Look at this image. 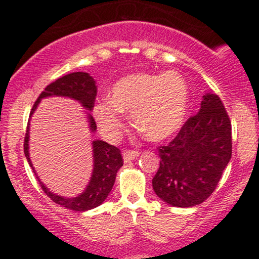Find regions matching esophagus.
<instances>
[{
    "instance_id": "1",
    "label": "esophagus",
    "mask_w": 259,
    "mask_h": 259,
    "mask_svg": "<svg viewBox=\"0 0 259 259\" xmlns=\"http://www.w3.org/2000/svg\"><path fill=\"white\" fill-rule=\"evenodd\" d=\"M139 152L138 151H125V152L123 153V159H124V162L125 163H129V162H132L133 159H135V158H138L139 157Z\"/></svg>"
}]
</instances>
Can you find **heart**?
<instances>
[{"label":"heart","instance_id":"1","mask_svg":"<svg viewBox=\"0 0 259 259\" xmlns=\"http://www.w3.org/2000/svg\"><path fill=\"white\" fill-rule=\"evenodd\" d=\"M107 99L94 107L95 120L107 139L120 135L123 113H132L134 126L150 141L160 142L175 135L185 123L190 90L177 72L135 73L117 80Z\"/></svg>","mask_w":259,"mask_h":259}]
</instances>
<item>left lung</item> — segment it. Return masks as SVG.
Returning <instances> with one entry per match:
<instances>
[{
  "label": "left lung",
  "mask_w": 259,
  "mask_h": 259,
  "mask_svg": "<svg viewBox=\"0 0 259 259\" xmlns=\"http://www.w3.org/2000/svg\"><path fill=\"white\" fill-rule=\"evenodd\" d=\"M231 123L221 99L203 95L201 108L168 146L159 147L156 195L173 207H194L214 191L231 158Z\"/></svg>",
  "instance_id": "obj_1"
}]
</instances>
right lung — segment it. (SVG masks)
I'll return each instance as SVG.
<instances>
[{
  "instance_id": "right-lung-1",
  "label": "right lung",
  "mask_w": 259,
  "mask_h": 259,
  "mask_svg": "<svg viewBox=\"0 0 259 259\" xmlns=\"http://www.w3.org/2000/svg\"><path fill=\"white\" fill-rule=\"evenodd\" d=\"M96 94V81L90 74L84 72L68 74V75L62 76V78L53 81L52 84L46 86V89L41 92L34 107H32L30 118L34 114V112L36 111L38 103L42 99L53 96L68 97V99H72L79 102L86 111H89L86 113L89 127H90L91 133H95L97 127L90 112L94 108ZM29 132H30V120H29L28 127H26L24 140V153L26 160H28L29 165L32 168L35 175H36V179L40 183L41 189L55 203L61 204L62 207L68 208V209L85 212V210L99 207L100 204L105 202L106 198L108 197L109 192H111L113 185H114L117 171L119 170L120 167H123V158H121L119 148L112 146V145L107 144L102 140H94L92 141L94 168H92V174L88 186L76 197H64V196L57 195L52 192L51 190H49V187L44 185L42 181L37 177L36 171L32 167L30 156H29V134H30Z\"/></svg>"
}]
</instances>
